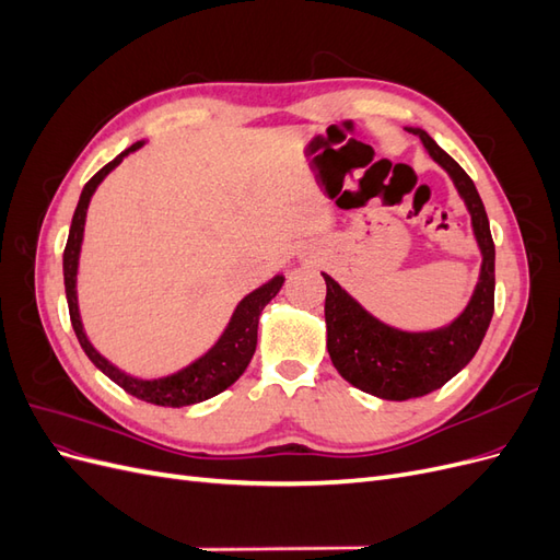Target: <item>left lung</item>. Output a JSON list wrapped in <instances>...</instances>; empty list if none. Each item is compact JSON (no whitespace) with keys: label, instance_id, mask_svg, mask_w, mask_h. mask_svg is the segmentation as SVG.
Segmentation results:
<instances>
[{"label":"left lung","instance_id":"1","mask_svg":"<svg viewBox=\"0 0 560 560\" xmlns=\"http://www.w3.org/2000/svg\"><path fill=\"white\" fill-rule=\"evenodd\" d=\"M418 135L428 154L451 175L471 217L474 238L481 249V273L467 308L451 325L432 331H401L364 311L327 273L325 319L329 358L350 385L389 401L430 395L463 371L477 354L495 311V245L477 186L425 130Z\"/></svg>","mask_w":560,"mask_h":560}]
</instances>
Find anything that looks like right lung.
I'll return each mask as SVG.
<instances>
[{"label": "right lung", "mask_w": 560, "mask_h": 560, "mask_svg": "<svg viewBox=\"0 0 560 560\" xmlns=\"http://www.w3.org/2000/svg\"><path fill=\"white\" fill-rule=\"evenodd\" d=\"M144 142H135L126 151H121L114 161H109L103 171H97L89 184L83 186L81 198L77 202V210L72 217V226H70V238H67L65 254H62V273H65V294H67V306H70V319L74 334L79 338V343L83 352L89 354V360L103 371L107 378H112L118 387H124L128 395L138 397L142 401L156 404V406H189L206 401L219 393H224L226 387H231L235 381L243 376V371L247 369L254 350H257V329H259V315L266 308V303L270 299H276L280 292V287L284 282L282 276L270 278L266 284L257 287V290L249 292L238 306H235L229 327L224 334L219 336V341L191 362L189 366L179 369L177 374L154 378V381H142L135 378L126 371L116 369L112 362H107L103 354H100L91 341L86 331H83L81 325V315H79V301H77V270H79V252H81V241H83V226H86V212H89V202L97 189V184L103 182L114 167L121 163L132 151H138Z\"/></svg>", "instance_id": "right-lung-1"}]
</instances>
